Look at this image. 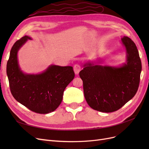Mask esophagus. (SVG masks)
<instances>
[{"instance_id":"34e87169","label":"esophagus","mask_w":149,"mask_h":149,"mask_svg":"<svg viewBox=\"0 0 149 149\" xmlns=\"http://www.w3.org/2000/svg\"><path fill=\"white\" fill-rule=\"evenodd\" d=\"M73 70H74V73L76 74H78L80 70H81V66H80V65H79L78 64L75 65L74 66V67H73Z\"/></svg>"}]
</instances>
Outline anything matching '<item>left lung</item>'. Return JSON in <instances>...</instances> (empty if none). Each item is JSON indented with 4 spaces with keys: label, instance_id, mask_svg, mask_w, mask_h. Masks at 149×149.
I'll return each instance as SVG.
<instances>
[{
    "label": "left lung",
    "instance_id": "1",
    "mask_svg": "<svg viewBox=\"0 0 149 149\" xmlns=\"http://www.w3.org/2000/svg\"><path fill=\"white\" fill-rule=\"evenodd\" d=\"M121 40L127 53L125 63L112 67L89 61L79 72L86 101L94 110L102 112L118 111L138 90L142 71L138 49L128 37L124 36Z\"/></svg>",
    "mask_w": 149,
    "mask_h": 149
}]
</instances>
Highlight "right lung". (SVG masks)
<instances>
[{
  "label": "right lung",
  "mask_w": 149,
  "mask_h": 149,
  "mask_svg": "<svg viewBox=\"0 0 149 149\" xmlns=\"http://www.w3.org/2000/svg\"><path fill=\"white\" fill-rule=\"evenodd\" d=\"M28 40L24 36L13 44L7 64V74L10 91L15 100L28 109L38 114L55 111L62 101L65 88L74 78L72 66L51 65L43 73L25 74L17 59L19 49Z\"/></svg>",
  "instance_id": "1"
}]
</instances>
